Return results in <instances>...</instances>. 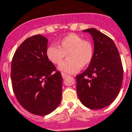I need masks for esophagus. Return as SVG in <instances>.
<instances>
[{
	"label": "esophagus",
	"mask_w": 132,
	"mask_h": 132,
	"mask_svg": "<svg viewBox=\"0 0 132 132\" xmlns=\"http://www.w3.org/2000/svg\"><path fill=\"white\" fill-rule=\"evenodd\" d=\"M62 77H63V78H66V77H68V74H66V73H62Z\"/></svg>",
	"instance_id": "obj_1"
}]
</instances>
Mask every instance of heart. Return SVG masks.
Returning <instances> with one entry per match:
<instances>
[{
    "instance_id": "heart-1",
    "label": "heart",
    "mask_w": 132,
    "mask_h": 132,
    "mask_svg": "<svg viewBox=\"0 0 132 132\" xmlns=\"http://www.w3.org/2000/svg\"><path fill=\"white\" fill-rule=\"evenodd\" d=\"M68 59L64 63L65 55ZM47 59L54 65H59L62 72L74 73L81 68H84L91 63L94 55L93 44L83 40L76 34H68L57 42V46H49L46 50Z\"/></svg>"
}]
</instances>
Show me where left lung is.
Returning a JSON list of instances; mask_svg holds the SVG:
<instances>
[{"instance_id":"1","label":"left lung","mask_w":132,"mask_h":132,"mask_svg":"<svg viewBox=\"0 0 132 132\" xmlns=\"http://www.w3.org/2000/svg\"><path fill=\"white\" fill-rule=\"evenodd\" d=\"M90 33L94 42V55L88 68L76 76L77 93L84 106L100 109L114 101L123 78L122 62L113 40L95 28Z\"/></svg>"}]
</instances>
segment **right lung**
I'll return each mask as SVG.
<instances>
[{
  "label": "right lung",
  "instance_id": "right-lung-1",
  "mask_svg": "<svg viewBox=\"0 0 132 132\" xmlns=\"http://www.w3.org/2000/svg\"><path fill=\"white\" fill-rule=\"evenodd\" d=\"M48 39L40 35L29 37L16 50L12 61L11 79L14 95L25 109L46 116L60 104L62 79L46 55Z\"/></svg>",
  "mask_w": 132,
  "mask_h": 132
}]
</instances>
